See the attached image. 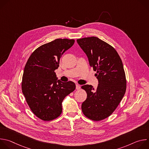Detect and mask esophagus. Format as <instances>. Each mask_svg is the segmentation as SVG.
Segmentation results:
<instances>
[{
  "label": "esophagus",
  "mask_w": 149,
  "mask_h": 149,
  "mask_svg": "<svg viewBox=\"0 0 149 149\" xmlns=\"http://www.w3.org/2000/svg\"><path fill=\"white\" fill-rule=\"evenodd\" d=\"M80 88H81V87H80L79 85L78 84H76V89H77V90H79Z\"/></svg>",
  "instance_id": "esophagus-1"
}]
</instances>
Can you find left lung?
I'll list each match as a JSON object with an SVG mask.
<instances>
[{
  "label": "left lung",
  "mask_w": 149,
  "mask_h": 149,
  "mask_svg": "<svg viewBox=\"0 0 149 149\" xmlns=\"http://www.w3.org/2000/svg\"><path fill=\"white\" fill-rule=\"evenodd\" d=\"M86 53L90 65L96 71L98 85L81 88L86 91L87 99L81 105L84 115L93 121L109 117L117 109L126 91L127 81L122 61L116 50L110 44L95 36L77 40Z\"/></svg>",
  "instance_id": "obj_1"
}]
</instances>
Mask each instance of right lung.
Returning <instances> with one entry per match:
<instances>
[{"label":"right lung","instance_id":"obj_1","mask_svg":"<svg viewBox=\"0 0 149 149\" xmlns=\"http://www.w3.org/2000/svg\"><path fill=\"white\" fill-rule=\"evenodd\" d=\"M74 42V39H56L36 48L26 62L22 91L32 113L42 120L58 118L62 111V101L75 89L74 82L57 80L55 72L62 54Z\"/></svg>","mask_w":149,"mask_h":149}]
</instances>
